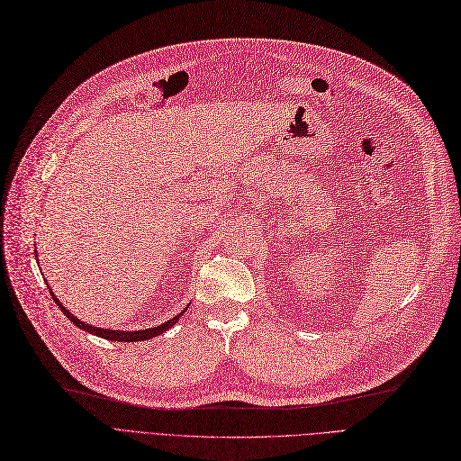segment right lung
Instances as JSON below:
<instances>
[{
	"label": "right lung",
	"mask_w": 461,
	"mask_h": 461,
	"mask_svg": "<svg viewBox=\"0 0 461 461\" xmlns=\"http://www.w3.org/2000/svg\"><path fill=\"white\" fill-rule=\"evenodd\" d=\"M50 296H53V300L57 302V305L60 308V312L70 319L76 327H79V329H83V330H87V332H91V334H96V336H102V338H106V339H113V342H142V339H148V338H153V336H159V334H163L165 330H168L170 327L175 325V322L180 319V315H176V317H173L170 321H167V322H163V325H159V327H153V329H148V330H136V332H125V330H108V329H98V327H91V325H85L83 321H79L77 317H74L70 312H68L66 308H62V303L59 302V298L53 294V291H50Z\"/></svg>",
	"instance_id": "1"
}]
</instances>
